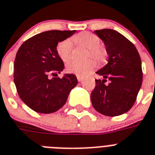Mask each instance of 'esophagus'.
I'll return each instance as SVG.
<instances>
[{
  "label": "esophagus",
  "instance_id": "obj_1",
  "mask_svg": "<svg viewBox=\"0 0 155 155\" xmlns=\"http://www.w3.org/2000/svg\"><path fill=\"white\" fill-rule=\"evenodd\" d=\"M77 79L79 82H81L83 79V77L82 76H77Z\"/></svg>",
  "mask_w": 155,
  "mask_h": 155
}]
</instances>
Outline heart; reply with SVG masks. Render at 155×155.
<instances>
[{
  "label": "heart",
  "instance_id": "1",
  "mask_svg": "<svg viewBox=\"0 0 155 155\" xmlns=\"http://www.w3.org/2000/svg\"><path fill=\"white\" fill-rule=\"evenodd\" d=\"M72 40L76 44L86 48H88L87 58L94 57L98 61H103L105 58V51L100 47V38L89 32H83L72 37ZM73 46L70 39H65L59 42L56 48L57 54L63 62H67L71 59L72 55ZM96 61L94 58H89L84 61H72L66 65L67 72L76 74L78 76H85L96 67Z\"/></svg>",
  "mask_w": 155,
  "mask_h": 155
}]
</instances>
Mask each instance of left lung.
<instances>
[{"instance_id": "obj_1", "label": "left lung", "mask_w": 155, "mask_h": 155, "mask_svg": "<svg viewBox=\"0 0 155 155\" xmlns=\"http://www.w3.org/2000/svg\"><path fill=\"white\" fill-rule=\"evenodd\" d=\"M104 42L107 64L96 72L104 79H95L91 95L94 109L106 116H118L133 107L142 84L141 59L137 48L127 38L110 29L94 31ZM110 80L107 85L106 79Z\"/></svg>"}]
</instances>
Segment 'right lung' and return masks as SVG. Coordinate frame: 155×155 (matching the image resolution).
<instances>
[{"mask_svg": "<svg viewBox=\"0 0 155 155\" xmlns=\"http://www.w3.org/2000/svg\"><path fill=\"white\" fill-rule=\"evenodd\" d=\"M76 30H51L28 39L16 54L14 83L21 100L33 111L43 114L57 111L66 103L69 93L77 85L74 74L58 76L64 68L57 54L59 42Z\"/></svg>", "mask_w": 155, "mask_h": 155, "instance_id": "1", "label": "right lung"}]
</instances>
